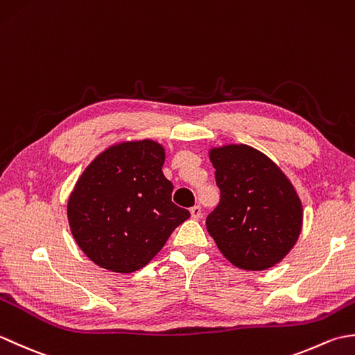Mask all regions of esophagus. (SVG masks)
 <instances>
[{
	"label": "esophagus",
	"mask_w": 355,
	"mask_h": 355,
	"mask_svg": "<svg viewBox=\"0 0 355 355\" xmlns=\"http://www.w3.org/2000/svg\"><path fill=\"white\" fill-rule=\"evenodd\" d=\"M201 207L200 206H193L191 209V216L193 218V220H198V218H201Z\"/></svg>",
	"instance_id": "obj_1"
}]
</instances>
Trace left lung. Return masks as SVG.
<instances>
[{
  "label": "left lung",
  "instance_id": "obj_1",
  "mask_svg": "<svg viewBox=\"0 0 355 355\" xmlns=\"http://www.w3.org/2000/svg\"><path fill=\"white\" fill-rule=\"evenodd\" d=\"M221 198L206 218L220 252L243 270L281 262L302 230V202L279 166L247 145L209 150Z\"/></svg>",
  "mask_w": 355,
  "mask_h": 355
}]
</instances>
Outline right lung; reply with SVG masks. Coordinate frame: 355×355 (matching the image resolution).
<instances>
[{
	"label": "right lung",
	"mask_w": 355,
	"mask_h": 355,
	"mask_svg": "<svg viewBox=\"0 0 355 355\" xmlns=\"http://www.w3.org/2000/svg\"><path fill=\"white\" fill-rule=\"evenodd\" d=\"M164 148L154 140L107 148L82 172L67 205L80 250L114 273L143 268L191 216L172 202Z\"/></svg>",
	"instance_id": "1"
}]
</instances>
